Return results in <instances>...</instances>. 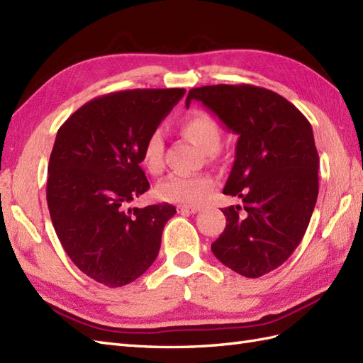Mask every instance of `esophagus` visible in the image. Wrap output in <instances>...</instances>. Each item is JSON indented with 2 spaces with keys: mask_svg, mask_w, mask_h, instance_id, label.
I'll return each instance as SVG.
<instances>
[{
  "mask_svg": "<svg viewBox=\"0 0 363 363\" xmlns=\"http://www.w3.org/2000/svg\"><path fill=\"white\" fill-rule=\"evenodd\" d=\"M199 211V207H190V206H179L178 213L181 215H194V213Z\"/></svg>",
  "mask_w": 363,
  "mask_h": 363,
  "instance_id": "34e87169",
  "label": "esophagus"
}]
</instances>
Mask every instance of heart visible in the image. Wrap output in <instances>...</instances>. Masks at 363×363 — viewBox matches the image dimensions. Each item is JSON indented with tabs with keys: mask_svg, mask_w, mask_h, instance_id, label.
Returning a JSON list of instances; mask_svg holds the SVG:
<instances>
[{
	"mask_svg": "<svg viewBox=\"0 0 363 363\" xmlns=\"http://www.w3.org/2000/svg\"><path fill=\"white\" fill-rule=\"evenodd\" d=\"M181 132L203 155L213 156L219 150L222 139L220 127L218 121L206 111H193V113L185 116L181 123ZM162 155L164 139L160 130H155L153 133L148 135L143 147L141 160L145 169L153 174L161 173L164 167ZM213 190H215V181L208 176H191V178L170 176L169 179L160 184L157 196L162 201L196 207L208 199Z\"/></svg>",
	"mask_w": 363,
	"mask_h": 363,
	"instance_id": "b5f03b06",
	"label": "heart"
}]
</instances>
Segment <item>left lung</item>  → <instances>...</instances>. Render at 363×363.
Listing matches in <instances>:
<instances>
[{
    "label": "left lung",
    "mask_w": 363,
    "mask_h": 363,
    "mask_svg": "<svg viewBox=\"0 0 363 363\" xmlns=\"http://www.w3.org/2000/svg\"><path fill=\"white\" fill-rule=\"evenodd\" d=\"M191 101L239 136L224 194L240 198L242 206L222 208L227 225L211 252L233 272L261 277L301 244L318 201L311 124L290 101L256 86H203L189 91L185 106Z\"/></svg>",
    "instance_id": "8db88e82"
}]
</instances>
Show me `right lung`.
I'll return each instance as SVG.
<instances>
[{
    "mask_svg": "<svg viewBox=\"0 0 363 363\" xmlns=\"http://www.w3.org/2000/svg\"><path fill=\"white\" fill-rule=\"evenodd\" d=\"M184 93H108L78 108L58 130L48 169L52 224L73 264L102 285L133 282L160 253L176 208L130 203L150 189L141 169L145 139Z\"/></svg>",
    "mask_w": 363,
    "mask_h": 363,
    "instance_id": "1",
    "label": "right lung"
}]
</instances>
